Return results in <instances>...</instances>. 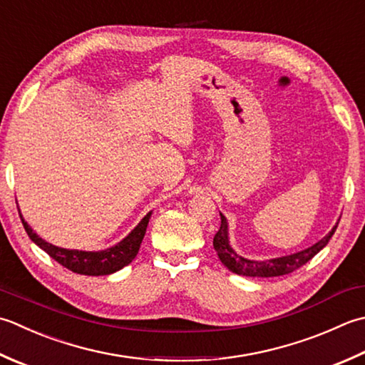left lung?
<instances>
[{"label":"left lung","mask_w":365,"mask_h":365,"mask_svg":"<svg viewBox=\"0 0 365 365\" xmlns=\"http://www.w3.org/2000/svg\"><path fill=\"white\" fill-rule=\"evenodd\" d=\"M220 217H221V226L218 232L215 234V237H213V248H215L220 261L223 262L231 272L237 275H244V277H280V275L294 272L296 269L304 266L305 262H309L313 256L319 253L321 250L327 245V242L331 240L339 225V223L335 225L329 231V234H326L323 239L317 242V244H313L312 247L305 250H301V252L280 256V258L255 261V259L244 258V256H240L234 252V248L230 244L227 220L223 213H220Z\"/></svg>","instance_id":"8db88e82"}]
</instances>
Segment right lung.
Returning a JSON list of instances; mask_svg holds the SVG:
<instances>
[{
  "instance_id": "1",
  "label": "right lung",
  "mask_w": 365,
  "mask_h": 365,
  "mask_svg": "<svg viewBox=\"0 0 365 365\" xmlns=\"http://www.w3.org/2000/svg\"><path fill=\"white\" fill-rule=\"evenodd\" d=\"M150 217H152V212H148L147 215L139 221V225L135 226L123 240H120L118 244L113 247L99 250V252H83V250H69L48 244V242L39 237V235L31 230V226L24 220V217L20 215L26 234L30 235V239L36 245L44 250L50 258L60 262L63 267L73 270L76 274L95 277L110 275L113 272H117V270L123 269L135 258V255H138L140 248L142 239H144L145 235Z\"/></svg>"
}]
</instances>
